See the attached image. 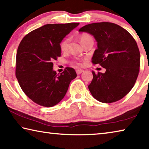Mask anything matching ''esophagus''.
Instances as JSON below:
<instances>
[{"label":"esophagus","instance_id":"obj_1","mask_svg":"<svg viewBox=\"0 0 149 149\" xmlns=\"http://www.w3.org/2000/svg\"><path fill=\"white\" fill-rule=\"evenodd\" d=\"M84 72V70H76V73H77V74H78V75H79V74H81V73L82 72Z\"/></svg>","mask_w":149,"mask_h":149}]
</instances>
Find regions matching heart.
<instances>
[{"label":"heart","instance_id":"1","mask_svg":"<svg viewBox=\"0 0 149 149\" xmlns=\"http://www.w3.org/2000/svg\"><path fill=\"white\" fill-rule=\"evenodd\" d=\"M92 38L91 36L90 35H88V34H81V36L79 37V39H80V41L81 42V44H83L84 42L86 40H88V39H91ZM69 43H70V38H65L64 39L63 41L61 42L60 44V48H61V50L62 51H67L68 48L69 46ZM78 64H81L80 63H78Z\"/></svg>","mask_w":149,"mask_h":149}]
</instances>
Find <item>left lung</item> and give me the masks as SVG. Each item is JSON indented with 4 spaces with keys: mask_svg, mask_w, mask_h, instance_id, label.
Returning <instances> with one entry per match:
<instances>
[{
    "mask_svg": "<svg viewBox=\"0 0 149 149\" xmlns=\"http://www.w3.org/2000/svg\"><path fill=\"white\" fill-rule=\"evenodd\" d=\"M79 32L94 37L98 48L92 63L105 68L104 74L92 71L93 79L88 86L91 94L103 103L119 100L133 88L139 74L140 53L136 40L126 30L109 22L88 24Z\"/></svg>",
    "mask_w": 149,
    "mask_h": 149,
    "instance_id": "left-lung-1",
    "label": "left lung"
}]
</instances>
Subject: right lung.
I'll list each match as a JSON object with an SVG mask.
<instances>
[{
    "instance_id": "obj_1",
    "label": "right lung",
    "mask_w": 149,
    "mask_h": 149,
    "mask_svg": "<svg viewBox=\"0 0 149 149\" xmlns=\"http://www.w3.org/2000/svg\"><path fill=\"white\" fill-rule=\"evenodd\" d=\"M79 23L47 24L26 35L16 55L15 75L21 89L37 104L53 107L65 96L75 70L66 68L56 74L53 61L61 55L62 40Z\"/></svg>"
}]
</instances>
